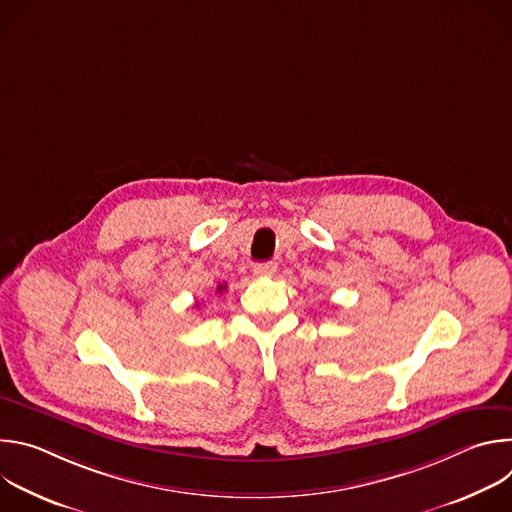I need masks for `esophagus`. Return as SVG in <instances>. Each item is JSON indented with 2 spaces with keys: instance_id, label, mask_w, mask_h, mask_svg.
Wrapping results in <instances>:
<instances>
[{
  "instance_id": "34e87169",
  "label": "esophagus",
  "mask_w": 512,
  "mask_h": 512,
  "mask_svg": "<svg viewBox=\"0 0 512 512\" xmlns=\"http://www.w3.org/2000/svg\"><path fill=\"white\" fill-rule=\"evenodd\" d=\"M253 273H255L257 277H273V275L277 273V263H273V261L257 263V265L253 267Z\"/></svg>"
}]
</instances>
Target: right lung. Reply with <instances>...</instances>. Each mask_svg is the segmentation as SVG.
<instances>
[{
	"instance_id": "right-lung-1",
	"label": "right lung",
	"mask_w": 512,
	"mask_h": 512,
	"mask_svg": "<svg viewBox=\"0 0 512 512\" xmlns=\"http://www.w3.org/2000/svg\"><path fill=\"white\" fill-rule=\"evenodd\" d=\"M221 289H225V285H218V291H221Z\"/></svg>"
}]
</instances>
